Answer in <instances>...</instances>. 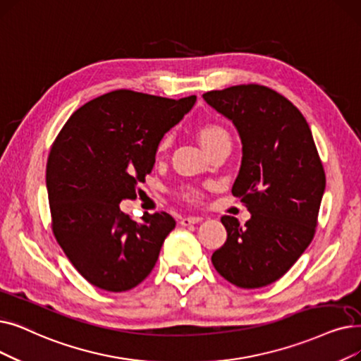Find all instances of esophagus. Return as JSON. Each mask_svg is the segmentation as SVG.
I'll return each instance as SVG.
<instances>
[{"mask_svg":"<svg viewBox=\"0 0 361 361\" xmlns=\"http://www.w3.org/2000/svg\"><path fill=\"white\" fill-rule=\"evenodd\" d=\"M202 219H203L202 216H184V218H181L180 224H181V226H192V224L200 223Z\"/></svg>","mask_w":361,"mask_h":361,"instance_id":"esophagus-1","label":"esophagus"}]
</instances>
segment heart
Masks as SVG:
<instances>
[{
	"instance_id": "b5f03b06",
	"label": "heart",
	"mask_w": 361,
	"mask_h": 361,
	"mask_svg": "<svg viewBox=\"0 0 361 361\" xmlns=\"http://www.w3.org/2000/svg\"><path fill=\"white\" fill-rule=\"evenodd\" d=\"M199 140H200L202 146L208 149L218 142H223V140H230V135H228L227 130L224 127H221V125L207 123L199 130ZM171 142H172V135L165 134L158 143V153L166 152V149L171 146ZM184 197H187L189 200H197L200 197V193L196 189H185Z\"/></svg>"
}]
</instances>
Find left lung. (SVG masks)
<instances>
[{
  "instance_id": "8db88e82",
  "label": "left lung",
  "mask_w": 361,
  "mask_h": 361,
  "mask_svg": "<svg viewBox=\"0 0 361 361\" xmlns=\"http://www.w3.org/2000/svg\"><path fill=\"white\" fill-rule=\"evenodd\" d=\"M203 100L238 130L242 164L231 193L250 212L243 227L238 218H221L227 240L212 254V264L239 288L267 286L314 238L326 187L314 140L302 114L264 85L208 91Z\"/></svg>"
}]
</instances>
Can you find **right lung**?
Segmentation results:
<instances>
[{
	"instance_id": "add662e5",
	"label": "right lung",
	"mask_w": 361,
	"mask_h": 361,
	"mask_svg": "<svg viewBox=\"0 0 361 361\" xmlns=\"http://www.w3.org/2000/svg\"><path fill=\"white\" fill-rule=\"evenodd\" d=\"M180 100L118 90L94 99L68 119L47 162L53 233L85 280L123 292L150 274L176 227L166 212L137 223L119 203L150 174L159 140L192 111Z\"/></svg>"
}]
</instances>
